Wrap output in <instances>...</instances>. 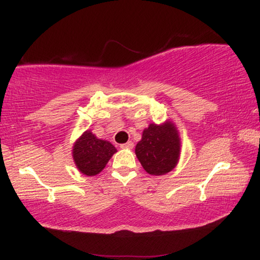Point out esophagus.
<instances>
[{
  "instance_id": "1",
  "label": "esophagus",
  "mask_w": 260,
  "mask_h": 260,
  "mask_svg": "<svg viewBox=\"0 0 260 260\" xmlns=\"http://www.w3.org/2000/svg\"><path fill=\"white\" fill-rule=\"evenodd\" d=\"M133 147H134V143L132 142V141H128V142H126L120 146V148H122V149H132Z\"/></svg>"
}]
</instances>
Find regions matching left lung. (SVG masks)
I'll list each match as a JSON object with an SVG mask.
<instances>
[{"label": "left lung", "mask_w": 260, "mask_h": 260, "mask_svg": "<svg viewBox=\"0 0 260 260\" xmlns=\"http://www.w3.org/2000/svg\"><path fill=\"white\" fill-rule=\"evenodd\" d=\"M180 138L173 122L150 124L143 131L142 139L135 147V153L146 172L164 175L172 171L180 157Z\"/></svg>", "instance_id": "1"}]
</instances>
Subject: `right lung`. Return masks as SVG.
<instances>
[{"mask_svg":"<svg viewBox=\"0 0 260 260\" xmlns=\"http://www.w3.org/2000/svg\"><path fill=\"white\" fill-rule=\"evenodd\" d=\"M117 152L109 141L98 139L90 131H86L72 149V156L78 170L88 177L99 174Z\"/></svg>","mask_w":260,"mask_h":260,"instance_id":"add662e5","label":"right lung"}]
</instances>
